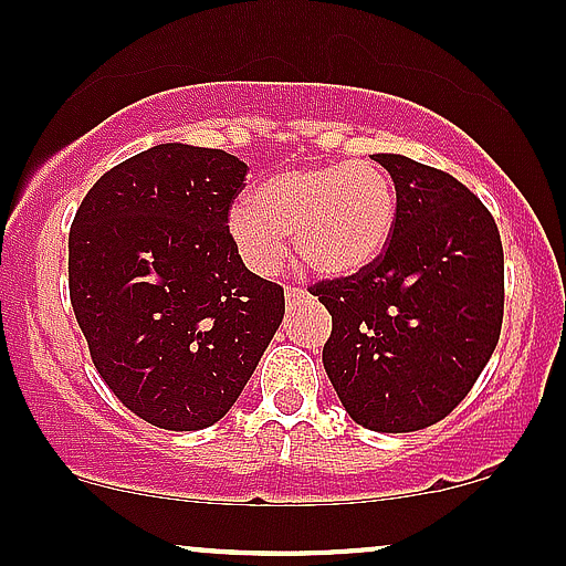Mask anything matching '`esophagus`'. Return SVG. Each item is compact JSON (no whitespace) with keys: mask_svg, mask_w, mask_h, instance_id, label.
Wrapping results in <instances>:
<instances>
[{"mask_svg":"<svg viewBox=\"0 0 566 566\" xmlns=\"http://www.w3.org/2000/svg\"><path fill=\"white\" fill-rule=\"evenodd\" d=\"M305 296V289H296V285H285V300L294 302V300H302Z\"/></svg>","mask_w":566,"mask_h":566,"instance_id":"obj_1","label":"esophagus"}]
</instances>
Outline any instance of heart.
<instances>
[{
  "mask_svg": "<svg viewBox=\"0 0 566 566\" xmlns=\"http://www.w3.org/2000/svg\"><path fill=\"white\" fill-rule=\"evenodd\" d=\"M397 223V186L378 161L350 159L294 167L253 188L251 205L229 212V237L242 264L275 275L296 256L318 275H354L386 251Z\"/></svg>",
  "mask_w": 566,
  "mask_h": 566,
  "instance_id": "1",
  "label": "heart"
}]
</instances>
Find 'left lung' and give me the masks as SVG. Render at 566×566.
<instances>
[{
  "mask_svg": "<svg viewBox=\"0 0 566 566\" xmlns=\"http://www.w3.org/2000/svg\"><path fill=\"white\" fill-rule=\"evenodd\" d=\"M397 186V223L367 270L310 285L329 310L324 367L348 416L418 431L470 394L500 343L504 253L489 208L453 175L375 154Z\"/></svg>",
  "mask_w": 566,
  "mask_h": 566,
  "instance_id": "1",
  "label": "left lung"
}]
</instances>
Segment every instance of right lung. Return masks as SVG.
<instances>
[{
    "label": "right lung",
    "mask_w": 566,
    "mask_h": 566,
    "mask_svg": "<svg viewBox=\"0 0 566 566\" xmlns=\"http://www.w3.org/2000/svg\"><path fill=\"white\" fill-rule=\"evenodd\" d=\"M248 164L167 143L102 175L70 229V300L102 380L143 421H221L285 313L229 237Z\"/></svg>",
    "instance_id": "add662e5"
}]
</instances>
